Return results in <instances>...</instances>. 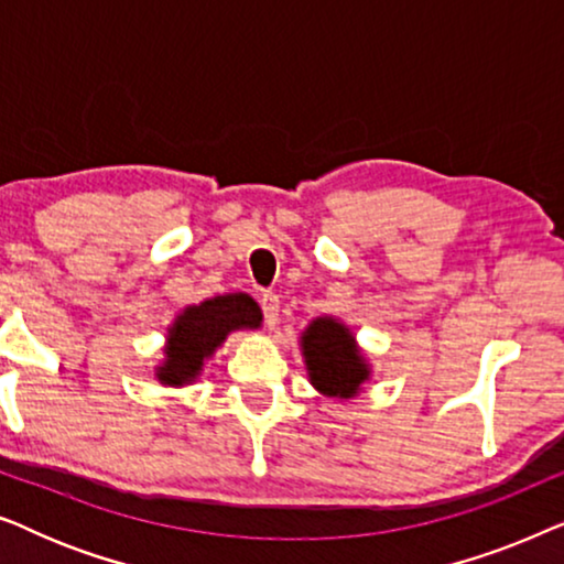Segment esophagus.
<instances>
[{
  "instance_id": "obj_1",
  "label": "esophagus",
  "mask_w": 564,
  "mask_h": 564,
  "mask_svg": "<svg viewBox=\"0 0 564 564\" xmlns=\"http://www.w3.org/2000/svg\"><path fill=\"white\" fill-rule=\"evenodd\" d=\"M259 305H261V313H264V323L272 328L276 318H280V297H276L274 292H264V295L259 297Z\"/></svg>"
}]
</instances>
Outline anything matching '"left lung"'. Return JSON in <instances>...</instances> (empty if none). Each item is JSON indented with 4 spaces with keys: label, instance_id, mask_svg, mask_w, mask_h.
Instances as JSON below:
<instances>
[{
    "label": "left lung",
    "instance_id": "1",
    "mask_svg": "<svg viewBox=\"0 0 564 564\" xmlns=\"http://www.w3.org/2000/svg\"><path fill=\"white\" fill-rule=\"evenodd\" d=\"M303 349L313 384L330 398H351L367 380V365L349 328L334 318L313 321L303 336Z\"/></svg>",
    "mask_w": 564,
    "mask_h": 564
}]
</instances>
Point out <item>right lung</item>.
Returning <instances> with one entry per match:
<instances>
[{"label": "right lung", "mask_w": 564, "mask_h": 564, "mask_svg": "<svg viewBox=\"0 0 564 564\" xmlns=\"http://www.w3.org/2000/svg\"><path fill=\"white\" fill-rule=\"evenodd\" d=\"M261 311L249 295H223L205 300L203 305H192L176 318L169 330L166 365L159 369V380L164 384H184L195 380L203 361L226 341L236 328H259Z\"/></svg>", "instance_id": "right-lung-1"}]
</instances>
